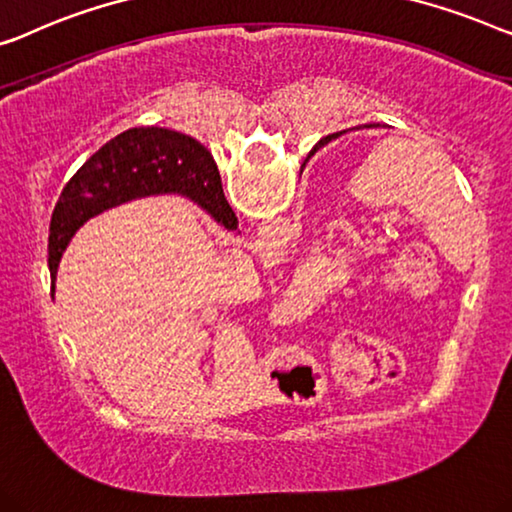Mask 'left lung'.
Returning a JSON list of instances; mask_svg holds the SVG:
<instances>
[{
	"label": "left lung",
	"mask_w": 512,
	"mask_h": 512,
	"mask_svg": "<svg viewBox=\"0 0 512 512\" xmlns=\"http://www.w3.org/2000/svg\"><path fill=\"white\" fill-rule=\"evenodd\" d=\"M374 127H379V124H360V127H358V129H374ZM342 133H344V131H339V133H330V136H325L323 140H318V145L314 147V152H316V150H318V147H321V145H325V143H330V140H332V138L342 136Z\"/></svg>",
	"instance_id": "8db88e82"
}]
</instances>
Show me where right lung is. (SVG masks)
<instances>
[{
  "mask_svg": "<svg viewBox=\"0 0 512 512\" xmlns=\"http://www.w3.org/2000/svg\"><path fill=\"white\" fill-rule=\"evenodd\" d=\"M159 194L189 198L226 231H238L217 164L196 138L161 127L129 129L92 154L62 189L50 221V293H55L64 249L85 221L110 207Z\"/></svg>",
  "mask_w": 512,
  "mask_h": 512,
  "instance_id": "right-lung-1",
  "label": "right lung"
}]
</instances>
